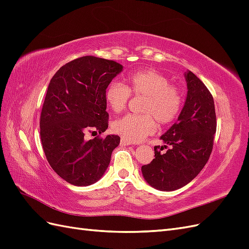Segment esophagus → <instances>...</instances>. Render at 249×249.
Returning <instances> with one entry per match:
<instances>
[{
    "instance_id": "esophagus-1",
    "label": "esophagus",
    "mask_w": 249,
    "mask_h": 249,
    "mask_svg": "<svg viewBox=\"0 0 249 249\" xmlns=\"http://www.w3.org/2000/svg\"><path fill=\"white\" fill-rule=\"evenodd\" d=\"M133 144H135V142L129 141L124 138H122V140H120V145H133Z\"/></svg>"
}]
</instances>
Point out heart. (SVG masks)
<instances>
[{
	"label": "heart",
	"mask_w": 249,
	"mask_h": 249,
	"mask_svg": "<svg viewBox=\"0 0 249 249\" xmlns=\"http://www.w3.org/2000/svg\"><path fill=\"white\" fill-rule=\"evenodd\" d=\"M170 79L156 70H141L123 79V85L110 84L105 93L108 107L115 113L124 112L130 95L143 97L142 115H126L112 124L114 133L123 138L137 142L152 135L158 124L167 126L175 123L184 106V94Z\"/></svg>",
	"instance_id": "1"
}]
</instances>
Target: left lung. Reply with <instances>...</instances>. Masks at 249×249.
I'll return each mask as SVG.
<instances>
[{"label":"left lung","mask_w":249,"mask_h":249,"mask_svg":"<svg viewBox=\"0 0 249 249\" xmlns=\"http://www.w3.org/2000/svg\"><path fill=\"white\" fill-rule=\"evenodd\" d=\"M187 99L178 122L160 137L155 159L141 167L146 182L156 189L173 191L184 187L205 167L212 153L217 119L213 95L191 71L186 73ZM167 148L163 153L161 150Z\"/></svg>","instance_id":"8db88e82"}]
</instances>
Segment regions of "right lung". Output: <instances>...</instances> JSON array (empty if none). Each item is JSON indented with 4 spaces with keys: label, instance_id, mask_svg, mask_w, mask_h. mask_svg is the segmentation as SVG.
Returning <instances> with one entry per match:
<instances>
[{
    "label": "right lung",
    "instance_id": "right-lung-1",
    "mask_svg": "<svg viewBox=\"0 0 249 249\" xmlns=\"http://www.w3.org/2000/svg\"><path fill=\"white\" fill-rule=\"evenodd\" d=\"M122 71L114 60L84 56L60 67L51 79L39 119L41 144L51 167L71 185L100 179L119 144L117 135L102 134L109 124L105 93ZM95 131V139L86 140L87 132Z\"/></svg>",
    "mask_w": 249,
    "mask_h": 249
}]
</instances>
